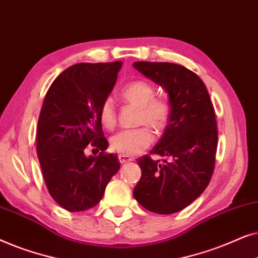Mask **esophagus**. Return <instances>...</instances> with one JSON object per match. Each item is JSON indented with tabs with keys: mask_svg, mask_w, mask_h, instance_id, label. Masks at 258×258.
<instances>
[{
	"mask_svg": "<svg viewBox=\"0 0 258 258\" xmlns=\"http://www.w3.org/2000/svg\"><path fill=\"white\" fill-rule=\"evenodd\" d=\"M118 161L121 164H125V163H129V162L135 161V158L132 156H128V155H118Z\"/></svg>",
	"mask_w": 258,
	"mask_h": 258,
	"instance_id": "esophagus-1",
	"label": "esophagus"
}]
</instances>
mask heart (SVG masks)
Instances as JSON below:
<instances>
[{
	"label": "heart",
	"mask_w": 258,
	"mask_h": 258,
	"mask_svg": "<svg viewBox=\"0 0 258 258\" xmlns=\"http://www.w3.org/2000/svg\"><path fill=\"white\" fill-rule=\"evenodd\" d=\"M156 90L154 86L147 81H133L123 87L121 97L125 103L139 108L137 124L143 125L132 130H123L110 139V147L116 153L121 155H136L147 149L153 143L155 133H163L169 124L171 116V104L165 98L155 97ZM98 117L102 126L107 130H112L117 123V116L114 103L107 98L100 108Z\"/></svg>",
	"instance_id": "1"
}]
</instances>
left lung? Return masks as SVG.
Returning <instances> with one entry per match:
<instances>
[{
    "label": "left lung",
    "mask_w": 258,
    "mask_h": 258,
    "mask_svg": "<svg viewBox=\"0 0 258 258\" xmlns=\"http://www.w3.org/2000/svg\"><path fill=\"white\" fill-rule=\"evenodd\" d=\"M133 66L163 88L171 104L169 124L150 151L170 161L139 158L142 176L134 197L153 213H177L206 190L213 176L218 136L214 105L203 81L185 67L144 61Z\"/></svg>",
    "instance_id": "obj_1"
}]
</instances>
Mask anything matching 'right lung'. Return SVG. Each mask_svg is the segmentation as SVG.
<instances>
[{
	"label": "right lung",
	"mask_w": 258,
	"mask_h": 258,
	"mask_svg": "<svg viewBox=\"0 0 258 258\" xmlns=\"http://www.w3.org/2000/svg\"><path fill=\"white\" fill-rule=\"evenodd\" d=\"M122 62L77 63L59 74L47 91L37 123L36 149L50 196L68 211L96 206L119 169L98 112L114 88ZM101 150L84 154L87 145ZM94 150V149H93Z\"/></svg>",
	"instance_id": "1"
}]
</instances>
